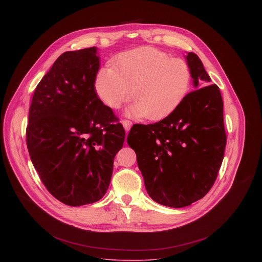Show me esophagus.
I'll list each match as a JSON object with an SVG mask.
<instances>
[{
  "mask_svg": "<svg viewBox=\"0 0 262 262\" xmlns=\"http://www.w3.org/2000/svg\"><path fill=\"white\" fill-rule=\"evenodd\" d=\"M122 124H123V127H124V129H125L126 132H128V130L130 129L132 125H133V123H132L130 121H128V120H124V121H122Z\"/></svg>",
  "mask_w": 262,
  "mask_h": 262,
  "instance_id": "esophagus-1",
  "label": "esophagus"
}]
</instances>
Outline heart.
<instances>
[{"mask_svg":"<svg viewBox=\"0 0 262 262\" xmlns=\"http://www.w3.org/2000/svg\"><path fill=\"white\" fill-rule=\"evenodd\" d=\"M191 71L182 59L153 48H137L119 54L112 67H103L94 78L101 102L119 109L130 96L126 116L159 121L170 116L189 92Z\"/></svg>","mask_w":262,"mask_h":262,"instance_id":"b5f03b06","label":"heart"}]
</instances>
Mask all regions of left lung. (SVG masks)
Returning <instances> with one entry per match:
<instances>
[{
    "instance_id": "left-lung-1",
    "label": "left lung",
    "mask_w": 262,
    "mask_h": 262,
    "mask_svg": "<svg viewBox=\"0 0 262 262\" xmlns=\"http://www.w3.org/2000/svg\"><path fill=\"white\" fill-rule=\"evenodd\" d=\"M194 88L210 77L195 53L186 55ZM147 194L172 208L191 205L208 193L221 168L226 145L223 101L216 85L186 95L163 120L136 124L127 136Z\"/></svg>"
}]
</instances>
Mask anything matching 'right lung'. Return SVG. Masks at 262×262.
I'll return each instance as SVG.
<instances>
[{
  "label": "right lung",
  "instance_id": "right-lung-1",
  "mask_svg": "<svg viewBox=\"0 0 262 262\" xmlns=\"http://www.w3.org/2000/svg\"><path fill=\"white\" fill-rule=\"evenodd\" d=\"M98 49L61 54L38 84L29 113L26 144L50 193L69 206L100 201L125 130L94 89Z\"/></svg>",
  "mask_w": 262,
  "mask_h": 262
}]
</instances>
